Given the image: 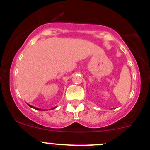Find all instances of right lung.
Returning a JSON list of instances; mask_svg holds the SVG:
<instances>
[{"label":"right lung","instance_id":"1","mask_svg":"<svg viewBox=\"0 0 150 150\" xmlns=\"http://www.w3.org/2000/svg\"><path fill=\"white\" fill-rule=\"evenodd\" d=\"M28 105L30 106V107H32V108H34V109H35V110H40V109H39V108H36V107H33V106L30 105V104H28ZM56 107H54V108H52V110H53V109H55Z\"/></svg>","mask_w":150,"mask_h":150}]
</instances>
